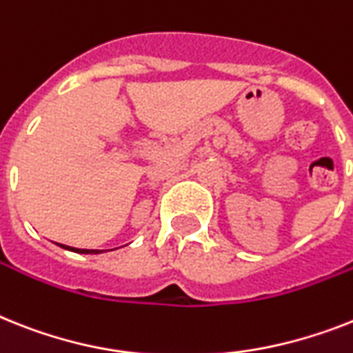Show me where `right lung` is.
<instances>
[{"mask_svg": "<svg viewBox=\"0 0 353 353\" xmlns=\"http://www.w3.org/2000/svg\"><path fill=\"white\" fill-rule=\"evenodd\" d=\"M61 247H63V249L74 250V252H81V254H99V252H101V250H93V249H74V247H65V245H61Z\"/></svg>", "mask_w": 353, "mask_h": 353, "instance_id": "right-lung-1", "label": "right lung"}]
</instances>
